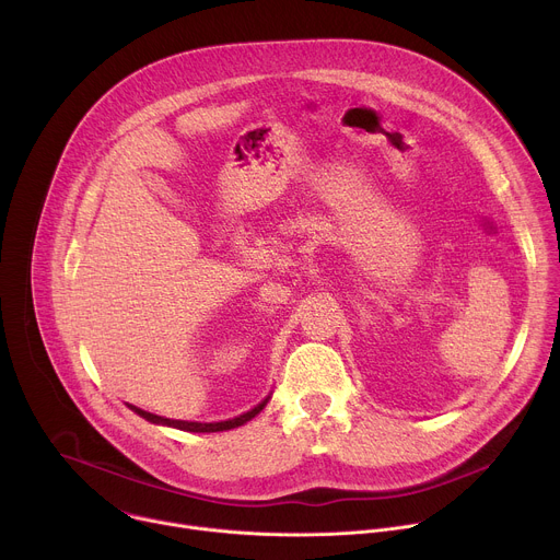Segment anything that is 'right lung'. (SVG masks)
Masks as SVG:
<instances>
[{
	"instance_id": "1",
	"label": "right lung",
	"mask_w": 560,
	"mask_h": 560,
	"mask_svg": "<svg viewBox=\"0 0 560 560\" xmlns=\"http://www.w3.org/2000/svg\"><path fill=\"white\" fill-rule=\"evenodd\" d=\"M266 404H268V398L266 401H261L257 408H253L250 412H246V415H242V417H234V419H228V421H221V423H195V421H173V419H164V417H156V415H152V412H145V410H141V408H135V406H128L132 412H137L139 417H143L145 421H150V423H162V425H171V428H177V430H184V432H223V430H232V428H238V425H244V423H248L250 419H255L264 408H266Z\"/></svg>"
}]
</instances>
